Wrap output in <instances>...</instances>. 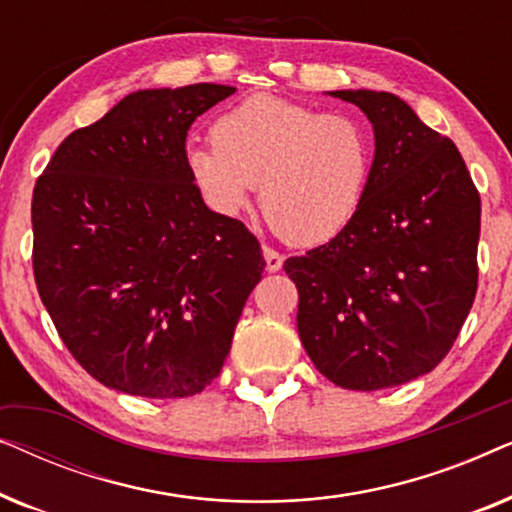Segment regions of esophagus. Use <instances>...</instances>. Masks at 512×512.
<instances>
[{
  "label": "esophagus",
  "mask_w": 512,
  "mask_h": 512,
  "mask_svg": "<svg viewBox=\"0 0 512 512\" xmlns=\"http://www.w3.org/2000/svg\"><path fill=\"white\" fill-rule=\"evenodd\" d=\"M263 258H265V270H268V272H277V270H282V265H284V256L279 254V251L265 247V249H263Z\"/></svg>",
  "instance_id": "1"
}]
</instances>
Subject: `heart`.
Wrapping results in <instances>:
<instances>
[{
	"label": "heart",
	"mask_w": 512,
	"mask_h": 512,
	"mask_svg": "<svg viewBox=\"0 0 512 512\" xmlns=\"http://www.w3.org/2000/svg\"><path fill=\"white\" fill-rule=\"evenodd\" d=\"M209 139L214 149L186 153V170L216 214H240L258 184L272 230L286 242L314 247L338 237L359 212L370 142L354 118L254 95L223 111Z\"/></svg>",
	"instance_id": "b5f03b06"
}]
</instances>
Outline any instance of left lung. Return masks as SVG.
<instances>
[{
	"instance_id": "1",
	"label": "left lung",
	"mask_w": 512,
	"mask_h": 512,
	"mask_svg": "<svg viewBox=\"0 0 512 512\" xmlns=\"http://www.w3.org/2000/svg\"><path fill=\"white\" fill-rule=\"evenodd\" d=\"M373 125L361 207L331 242L286 258L298 335L333 384L398 387L431 373L478 289L480 195L454 142L391 93L331 90Z\"/></svg>"
}]
</instances>
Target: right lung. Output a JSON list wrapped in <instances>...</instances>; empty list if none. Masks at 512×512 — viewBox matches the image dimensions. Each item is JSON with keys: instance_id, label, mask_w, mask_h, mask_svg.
Instances as JSON below:
<instances>
[{"instance_id": "right-lung-1", "label": "right lung", "mask_w": 512, "mask_h": 512, "mask_svg": "<svg viewBox=\"0 0 512 512\" xmlns=\"http://www.w3.org/2000/svg\"><path fill=\"white\" fill-rule=\"evenodd\" d=\"M235 93L195 83L125 95L58 146L32 198L34 279L69 352L104 387L200 394L230 352L261 244L212 212L186 170L195 118Z\"/></svg>"}]
</instances>
